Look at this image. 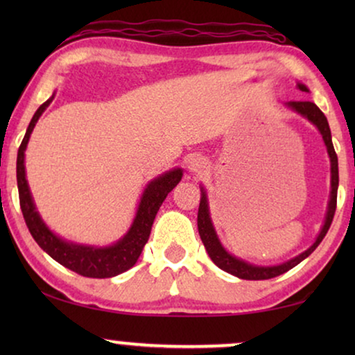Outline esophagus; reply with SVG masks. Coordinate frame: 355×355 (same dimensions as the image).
<instances>
[{
  "label": "esophagus",
  "instance_id": "1",
  "mask_svg": "<svg viewBox=\"0 0 355 355\" xmlns=\"http://www.w3.org/2000/svg\"><path fill=\"white\" fill-rule=\"evenodd\" d=\"M187 166H189V169H191L192 173H200L202 169L207 168V162L202 157H198V155H197V157L189 158Z\"/></svg>",
  "mask_w": 355,
  "mask_h": 355
}]
</instances>
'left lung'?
<instances>
[{"label": "left lung", "mask_w": 355, "mask_h": 355, "mask_svg": "<svg viewBox=\"0 0 355 355\" xmlns=\"http://www.w3.org/2000/svg\"><path fill=\"white\" fill-rule=\"evenodd\" d=\"M299 90L302 92H309L307 87L304 84H297ZM288 108H291L295 113L302 114L304 118H307L310 123H312L315 128L320 130L322 134L323 142L327 145L328 155H329V162H331V192H329V202H328V211H327V218H324L323 227L320 231V234L317 237V241L313 242L312 245L309 247L307 250L302 252V254L294 257L288 261L281 265H275V266H259V265H252L249 261L237 259V257L231 255L230 252H226L225 247L221 245L220 239H218L215 227H213L211 218H210V211H208V200H207V192L205 189H200L202 191V198H200V207H198V215H197V226H198V234H200V239L205 245L207 254L210 255V259L213 260L218 268L225 270L226 273L234 275L241 279H250V281H259V279H270L275 278V276H279L289 271L291 268H294L295 265H299L300 261L307 259V257L312 254V252L317 249L320 242L323 241V237L327 236V232L331 226L334 211H336V198H338V184H339V174H338V157L336 152H334L333 147V140H331V130H329L327 116L322 113V110L318 108L317 105L312 103V101H288L286 103Z\"/></svg>", "instance_id": "8db88e82"}]
</instances>
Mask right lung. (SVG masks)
Returning a JSON list of instances; mask_svg holds the SVG:
<instances>
[{"mask_svg": "<svg viewBox=\"0 0 355 355\" xmlns=\"http://www.w3.org/2000/svg\"><path fill=\"white\" fill-rule=\"evenodd\" d=\"M53 98H55V95L51 98H48L35 111L17 152V189L24 220H26L28 231H31V234L37 244L51 259H55L58 263L76 271L77 275L87 276V278H111V276L121 275L129 268H132L135 261L139 260L142 249L150 237L155 216H157L159 207H162V203L168 193L181 181L182 169L174 168L171 171L153 179L145 187L142 198H140L137 213H135V218L132 221V226L129 227V231L125 232L123 239H119L116 244L108 247H92L74 244V242L61 239L55 232L50 231V227L43 223L40 215H38L31 189H28L26 178V164H24V157H26V148L32 130L35 128L38 118L48 108V105L51 103Z\"/></svg>", "mask_w": 355, "mask_h": 355, "instance_id": "add662e5", "label": "right lung"}]
</instances>
